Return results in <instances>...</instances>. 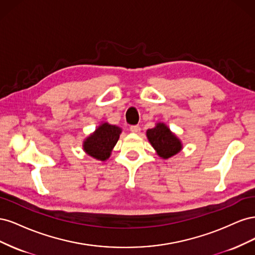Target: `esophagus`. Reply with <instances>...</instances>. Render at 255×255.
I'll use <instances>...</instances> for the list:
<instances>
[{"mask_svg": "<svg viewBox=\"0 0 255 255\" xmlns=\"http://www.w3.org/2000/svg\"><path fill=\"white\" fill-rule=\"evenodd\" d=\"M129 130L132 133H139L140 132V127L139 126H130Z\"/></svg>", "mask_w": 255, "mask_h": 255, "instance_id": "obj_1", "label": "esophagus"}]
</instances>
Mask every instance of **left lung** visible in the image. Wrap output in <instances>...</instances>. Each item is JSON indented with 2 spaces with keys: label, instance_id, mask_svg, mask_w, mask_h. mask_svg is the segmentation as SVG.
Returning a JSON list of instances; mask_svg holds the SVG:
<instances>
[{
  "label": "left lung",
  "instance_id": "1",
  "mask_svg": "<svg viewBox=\"0 0 255 255\" xmlns=\"http://www.w3.org/2000/svg\"><path fill=\"white\" fill-rule=\"evenodd\" d=\"M146 136L157 154L163 158L173 156L182 149L181 141L170 132L164 123L146 130Z\"/></svg>",
  "mask_w": 255,
  "mask_h": 255
}]
</instances>
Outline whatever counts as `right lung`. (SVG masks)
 I'll list each match as a JSON object with an SVG mask.
<instances>
[{"label": "right lung", "instance_id": "obj_1", "mask_svg": "<svg viewBox=\"0 0 255 255\" xmlns=\"http://www.w3.org/2000/svg\"><path fill=\"white\" fill-rule=\"evenodd\" d=\"M120 133V128L103 123L84 141V150L92 157L105 160L110 157L113 148L119 139Z\"/></svg>", "mask_w": 255, "mask_h": 255}]
</instances>
